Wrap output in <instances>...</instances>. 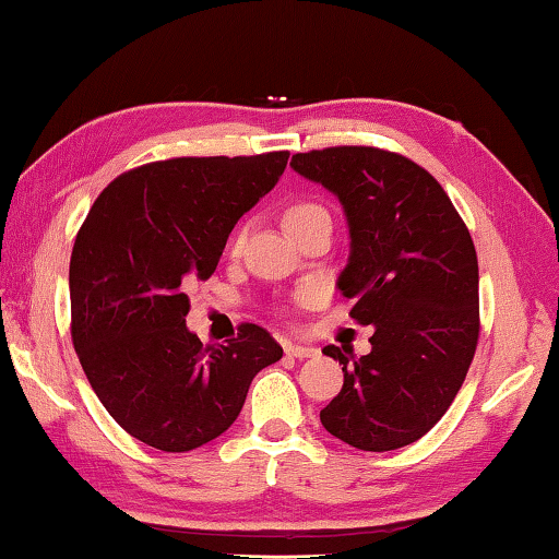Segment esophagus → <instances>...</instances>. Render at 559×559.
<instances>
[{"instance_id":"obj_1","label":"esophagus","mask_w":559,"mask_h":559,"mask_svg":"<svg viewBox=\"0 0 559 559\" xmlns=\"http://www.w3.org/2000/svg\"><path fill=\"white\" fill-rule=\"evenodd\" d=\"M286 354L288 357H296V359H308V357H314L318 354V349L314 347H308V344H286Z\"/></svg>"}]
</instances>
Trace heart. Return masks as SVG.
<instances>
[{
  "label": "heart",
  "mask_w": 559,
  "mask_h": 559,
  "mask_svg": "<svg viewBox=\"0 0 559 559\" xmlns=\"http://www.w3.org/2000/svg\"><path fill=\"white\" fill-rule=\"evenodd\" d=\"M320 217H330L328 210H324L320 202L300 200V202H293V205L286 210V217H283V222H286L288 231H298ZM241 241H245V229H239L237 235L229 239V253H237L241 249Z\"/></svg>",
  "instance_id": "1"
}]
</instances>
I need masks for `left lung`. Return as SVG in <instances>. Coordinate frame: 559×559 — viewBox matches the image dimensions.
<instances>
[{
  "instance_id": "obj_1",
  "label": "left lung",
  "mask_w": 559,
  "mask_h": 559,
  "mask_svg": "<svg viewBox=\"0 0 559 559\" xmlns=\"http://www.w3.org/2000/svg\"><path fill=\"white\" fill-rule=\"evenodd\" d=\"M290 166L340 198L352 253L337 281L352 318L373 324L371 352L340 359L342 391L324 430L364 452L420 440L460 393L479 342V263L469 229L428 170L395 151L330 146Z\"/></svg>"
}]
</instances>
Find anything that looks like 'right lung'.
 <instances>
[{
    "label": "right lung",
    "instance_id": "add662e5",
    "mask_svg": "<svg viewBox=\"0 0 559 559\" xmlns=\"http://www.w3.org/2000/svg\"><path fill=\"white\" fill-rule=\"evenodd\" d=\"M288 151L182 156L117 176L70 257V334L107 413L131 438L188 452L237 420L253 377L283 357L259 324L202 347L188 288L217 269L229 231L276 186Z\"/></svg>",
    "mask_w": 559,
    "mask_h": 559
}]
</instances>
